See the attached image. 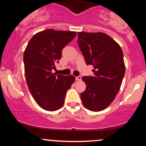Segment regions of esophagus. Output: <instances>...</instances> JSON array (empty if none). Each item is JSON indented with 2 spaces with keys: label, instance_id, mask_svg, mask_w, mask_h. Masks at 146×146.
I'll use <instances>...</instances> for the list:
<instances>
[{
  "label": "esophagus",
  "instance_id": "34e87169",
  "mask_svg": "<svg viewBox=\"0 0 146 146\" xmlns=\"http://www.w3.org/2000/svg\"><path fill=\"white\" fill-rule=\"evenodd\" d=\"M75 80H82V76H81V75H79V76L75 77Z\"/></svg>",
  "mask_w": 146,
  "mask_h": 146
}]
</instances>
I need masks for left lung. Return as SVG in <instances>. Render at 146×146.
Masks as SVG:
<instances>
[{"mask_svg": "<svg viewBox=\"0 0 146 146\" xmlns=\"http://www.w3.org/2000/svg\"><path fill=\"white\" fill-rule=\"evenodd\" d=\"M78 43L87 65L93 66V76L83 77L86 90L80 98L85 108L98 112L115 100L125 74L121 47L111 37L102 32H78Z\"/></svg>", "mask_w": 146, "mask_h": 146, "instance_id": "obj_1", "label": "left lung"}]
</instances>
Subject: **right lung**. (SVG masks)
Segmentation results:
<instances>
[{"label": "right lung", "mask_w": 146, "mask_h": 146, "mask_svg": "<svg viewBox=\"0 0 146 146\" xmlns=\"http://www.w3.org/2000/svg\"><path fill=\"white\" fill-rule=\"evenodd\" d=\"M76 31L48 29L36 33L24 52L25 73L30 93L38 105L48 111L60 109L75 77L52 73L62 57V50Z\"/></svg>", "instance_id": "obj_1"}]
</instances>
